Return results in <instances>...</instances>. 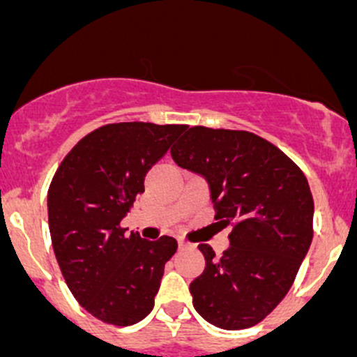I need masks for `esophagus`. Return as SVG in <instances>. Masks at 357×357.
Masks as SVG:
<instances>
[{
    "instance_id": "1",
    "label": "esophagus",
    "mask_w": 357,
    "mask_h": 357,
    "mask_svg": "<svg viewBox=\"0 0 357 357\" xmlns=\"http://www.w3.org/2000/svg\"><path fill=\"white\" fill-rule=\"evenodd\" d=\"M193 245L190 242H186V240H179V248H181V250H185V248H192Z\"/></svg>"
}]
</instances>
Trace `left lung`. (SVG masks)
Returning a JSON list of instances; mask_svg holds the SVG:
<instances>
[{
    "label": "left lung",
    "instance_id": "left-lung-1",
    "mask_svg": "<svg viewBox=\"0 0 357 357\" xmlns=\"http://www.w3.org/2000/svg\"><path fill=\"white\" fill-rule=\"evenodd\" d=\"M171 155L207 178L215 219L233 226L221 257L199 245L205 269L190 283L193 305L219 328H250L289 294L311 245L307 178L278 146L248 131L186 126Z\"/></svg>",
    "mask_w": 357,
    "mask_h": 357
}]
</instances>
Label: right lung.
Returning <instances> with one entry per match:
<instances>
[{"mask_svg":"<svg viewBox=\"0 0 357 357\" xmlns=\"http://www.w3.org/2000/svg\"><path fill=\"white\" fill-rule=\"evenodd\" d=\"M185 129L105 124L75 143L50 183V235L60 271L75 301L100 321L129 326L153 309L178 242L126 235L121 221L145 192L146 172Z\"/></svg>","mask_w":357,"mask_h":357,"instance_id":"add662e5","label":"right lung"}]
</instances>
